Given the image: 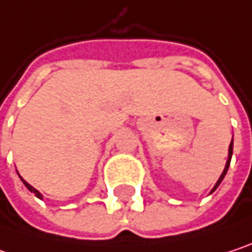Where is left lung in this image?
<instances>
[{"mask_svg": "<svg viewBox=\"0 0 252 252\" xmlns=\"http://www.w3.org/2000/svg\"><path fill=\"white\" fill-rule=\"evenodd\" d=\"M232 144H233V138H232V141H230V146H229V158H227V162H226V166H225V169H223V172H222V175H220V178H219V181L216 182V185H215V188L212 189V192L220 185V182H222V179L225 178V175H226V172H227V168H229V163H230V158H232Z\"/></svg>", "mask_w": 252, "mask_h": 252, "instance_id": "obj_1", "label": "left lung"}]
</instances>
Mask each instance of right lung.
Returning <instances> with one entry per match:
<instances>
[{
  "mask_svg": "<svg viewBox=\"0 0 252 252\" xmlns=\"http://www.w3.org/2000/svg\"><path fill=\"white\" fill-rule=\"evenodd\" d=\"M22 181H23V184H25L26 187H27V189H29V191H32V192H34V195H36V197H39V198H42V194H40V192H37V191H36V189H34V188H33V187H32L30 184H27V182H26L25 179H22Z\"/></svg>",
  "mask_w": 252,
  "mask_h": 252,
  "instance_id": "1",
  "label": "right lung"
}]
</instances>
